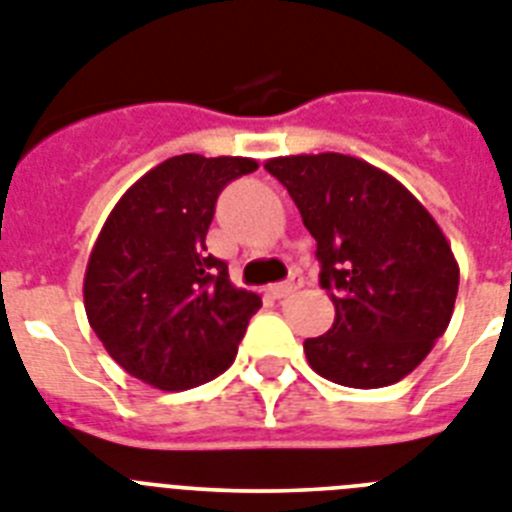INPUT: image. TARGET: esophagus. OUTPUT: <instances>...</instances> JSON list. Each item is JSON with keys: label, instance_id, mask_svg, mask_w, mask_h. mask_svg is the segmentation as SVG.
Returning <instances> with one entry per match:
<instances>
[{"label": "esophagus", "instance_id": "34e87169", "mask_svg": "<svg viewBox=\"0 0 512 512\" xmlns=\"http://www.w3.org/2000/svg\"><path fill=\"white\" fill-rule=\"evenodd\" d=\"M299 286H302V278L292 276V278H289V281H281V284L268 286V294H270V297H276V299L289 297V294H292V292H297Z\"/></svg>", "mask_w": 512, "mask_h": 512}]
</instances>
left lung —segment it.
<instances>
[{
  "label": "left lung",
  "mask_w": 512,
  "mask_h": 512,
  "mask_svg": "<svg viewBox=\"0 0 512 512\" xmlns=\"http://www.w3.org/2000/svg\"><path fill=\"white\" fill-rule=\"evenodd\" d=\"M265 170L292 194L318 242L334 326L307 339L318 376L352 389L397 384L447 331L460 268L431 213L371 162L339 152L273 157Z\"/></svg>",
  "instance_id": "obj_1"
}]
</instances>
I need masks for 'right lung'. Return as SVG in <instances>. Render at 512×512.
<instances>
[{
    "label": "right lung",
    "mask_w": 512,
    "mask_h": 512,
    "mask_svg": "<svg viewBox=\"0 0 512 512\" xmlns=\"http://www.w3.org/2000/svg\"><path fill=\"white\" fill-rule=\"evenodd\" d=\"M252 170V157H170L107 215L83 276V307L112 360L144 384L181 392L234 363L263 299L231 284L205 236L223 186Z\"/></svg>",
    "instance_id": "add662e5"
}]
</instances>
